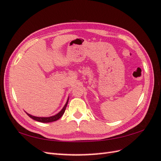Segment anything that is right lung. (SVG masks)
<instances>
[{
	"mask_svg": "<svg viewBox=\"0 0 161 161\" xmlns=\"http://www.w3.org/2000/svg\"><path fill=\"white\" fill-rule=\"evenodd\" d=\"M68 100H69V97H68V100L66 102V104L64 105V107H63V108L61 109V111L60 112L58 113L57 114H56L55 115H53V116H50V117H46V118H43V117H36V116H33L32 115H30L28 113H26L27 115H28L30 118H31L32 119H35L36 121H38V122H43V123H47V122H54V121H56L57 119H59L61 116L63 115V114H64L65 110H66V107H67V104H68Z\"/></svg>",
	"mask_w": 161,
	"mask_h": 161,
	"instance_id": "add662e5",
	"label": "right lung"
}]
</instances>
